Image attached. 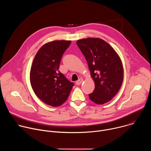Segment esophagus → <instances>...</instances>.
Segmentation results:
<instances>
[{
    "label": "esophagus",
    "mask_w": 151,
    "mask_h": 151,
    "mask_svg": "<svg viewBox=\"0 0 151 151\" xmlns=\"http://www.w3.org/2000/svg\"><path fill=\"white\" fill-rule=\"evenodd\" d=\"M83 79H82V78H81V79H79L78 81H77L76 82V84L77 85H79L82 82H83Z\"/></svg>",
    "instance_id": "obj_1"
}]
</instances>
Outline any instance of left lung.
Returning a JSON list of instances; mask_svg holds the SVG:
<instances>
[{"instance_id":"obj_1","label":"left lung","mask_w":151,"mask_h":151,"mask_svg":"<svg viewBox=\"0 0 151 151\" xmlns=\"http://www.w3.org/2000/svg\"><path fill=\"white\" fill-rule=\"evenodd\" d=\"M76 44L87 61L95 83L90 99L98 104L108 102L123 81L124 70L119 55L108 43L99 38L82 39Z\"/></svg>"}]
</instances>
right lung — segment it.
Masks as SVG:
<instances>
[{
	"label": "right lung",
	"instance_id": "1",
	"mask_svg": "<svg viewBox=\"0 0 151 151\" xmlns=\"http://www.w3.org/2000/svg\"><path fill=\"white\" fill-rule=\"evenodd\" d=\"M70 40H54L43 45L36 53L30 70V79L35 94L53 107L65 102L74 83L59 70L61 57Z\"/></svg>",
	"mask_w": 151,
	"mask_h": 151
}]
</instances>
